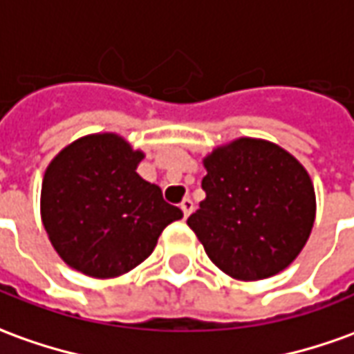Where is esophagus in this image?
<instances>
[{"label": "esophagus", "instance_id": "34e87169", "mask_svg": "<svg viewBox=\"0 0 354 354\" xmlns=\"http://www.w3.org/2000/svg\"><path fill=\"white\" fill-rule=\"evenodd\" d=\"M181 209H183V214H185V218H189V216H191V212L194 209V204H192L191 198H185V201L181 202Z\"/></svg>", "mask_w": 354, "mask_h": 354}]
</instances>
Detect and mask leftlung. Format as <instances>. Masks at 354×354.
<instances>
[{
	"instance_id": "1",
	"label": "left lung",
	"mask_w": 354,
	"mask_h": 354,
	"mask_svg": "<svg viewBox=\"0 0 354 354\" xmlns=\"http://www.w3.org/2000/svg\"><path fill=\"white\" fill-rule=\"evenodd\" d=\"M206 198L187 219L209 260L241 281L279 274L310 237V175L281 146L237 138L204 158Z\"/></svg>"
}]
</instances>
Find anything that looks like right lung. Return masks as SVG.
I'll return each mask as SVG.
<instances>
[{
    "mask_svg": "<svg viewBox=\"0 0 354 354\" xmlns=\"http://www.w3.org/2000/svg\"><path fill=\"white\" fill-rule=\"evenodd\" d=\"M145 158L115 133L82 136L44 173L40 212L61 260L90 277H117L145 262L183 212L136 165Z\"/></svg>",
    "mask_w": 354,
    "mask_h": 354,
    "instance_id": "right-lung-1",
    "label": "right lung"
}]
</instances>
